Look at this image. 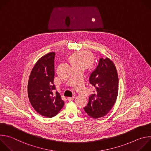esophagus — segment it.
<instances>
[{
  "instance_id": "obj_1",
  "label": "esophagus",
  "mask_w": 151,
  "mask_h": 151,
  "mask_svg": "<svg viewBox=\"0 0 151 151\" xmlns=\"http://www.w3.org/2000/svg\"><path fill=\"white\" fill-rule=\"evenodd\" d=\"M74 98H75V96H73L72 97H68V100L69 101H72V100L74 99Z\"/></svg>"
}]
</instances>
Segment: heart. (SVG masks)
<instances>
[{
  "instance_id": "heart-1",
  "label": "heart",
  "mask_w": 151,
  "mask_h": 151,
  "mask_svg": "<svg viewBox=\"0 0 151 151\" xmlns=\"http://www.w3.org/2000/svg\"><path fill=\"white\" fill-rule=\"evenodd\" d=\"M70 60L73 66H81L86 68L92 63L93 58L89 52L81 51L72 54L70 57Z\"/></svg>"
}]
</instances>
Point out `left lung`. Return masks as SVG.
Here are the masks:
<instances>
[{
	"mask_svg": "<svg viewBox=\"0 0 151 151\" xmlns=\"http://www.w3.org/2000/svg\"><path fill=\"white\" fill-rule=\"evenodd\" d=\"M89 81L95 90L89 96L84 110L93 119L103 117L112 109L118 95L119 78L113 62L107 58H100Z\"/></svg>",
	"mask_w": 151,
	"mask_h": 151,
	"instance_id": "1",
	"label": "left lung"
}]
</instances>
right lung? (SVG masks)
I'll list each match as a JSON object with an SVG mask.
<instances>
[{
    "mask_svg": "<svg viewBox=\"0 0 151 151\" xmlns=\"http://www.w3.org/2000/svg\"><path fill=\"white\" fill-rule=\"evenodd\" d=\"M55 53L41 57L34 66L28 83V95L35 110L42 116L53 117L65 103L54 85Z\"/></svg>",
    "mask_w": 151,
    "mask_h": 151,
    "instance_id": "right-lung-1",
    "label": "right lung"
}]
</instances>
